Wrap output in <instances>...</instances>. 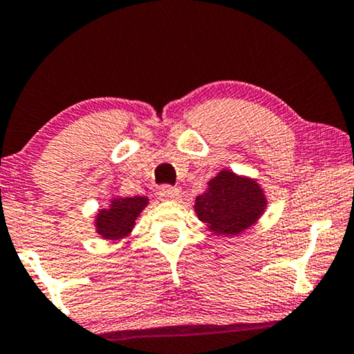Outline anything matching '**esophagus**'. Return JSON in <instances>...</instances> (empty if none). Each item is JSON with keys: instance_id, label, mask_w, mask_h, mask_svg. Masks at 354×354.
<instances>
[{"instance_id": "esophagus-1", "label": "esophagus", "mask_w": 354, "mask_h": 354, "mask_svg": "<svg viewBox=\"0 0 354 354\" xmlns=\"http://www.w3.org/2000/svg\"><path fill=\"white\" fill-rule=\"evenodd\" d=\"M158 196L162 201H174L180 198V189L173 186H162L158 191Z\"/></svg>"}]
</instances>
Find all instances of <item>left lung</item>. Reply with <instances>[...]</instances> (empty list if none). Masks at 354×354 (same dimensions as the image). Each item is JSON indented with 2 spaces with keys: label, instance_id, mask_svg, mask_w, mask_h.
<instances>
[{
  "label": "left lung",
  "instance_id": "left-lung-1",
  "mask_svg": "<svg viewBox=\"0 0 354 354\" xmlns=\"http://www.w3.org/2000/svg\"><path fill=\"white\" fill-rule=\"evenodd\" d=\"M268 209V196L257 178L222 168L194 201V212L216 236L241 235L257 225Z\"/></svg>",
  "mask_w": 354,
  "mask_h": 354
}]
</instances>
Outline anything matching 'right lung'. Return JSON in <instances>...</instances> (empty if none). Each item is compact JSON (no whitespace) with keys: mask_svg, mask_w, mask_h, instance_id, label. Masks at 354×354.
<instances>
[{"mask_svg":"<svg viewBox=\"0 0 354 354\" xmlns=\"http://www.w3.org/2000/svg\"><path fill=\"white\" fill-rule=\"evenodd\" d=\"M149 203L147 196H132V198H124L119 194L111 196L109 204L95 214L93 218L95 232L106 241L125 239L132 234L137 218Z\"/></svg>","mask_w":354,"mask_h":354,"instance_id":"add662e5","label":"right lung"}]
</instances>
